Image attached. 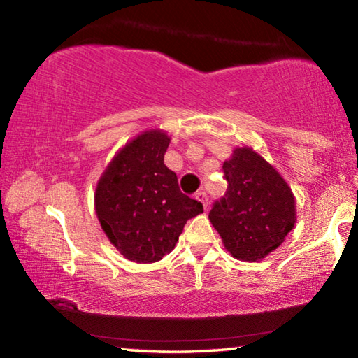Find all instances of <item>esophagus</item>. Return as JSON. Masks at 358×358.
<instances>
[{"label":"esophagus","instance_id":"obj_1","mask_svg":"<svg viewBox=\"0 0 358 358\" xmlns=\"http://www.w3.org/2000/svg\"><path fill=\"white\" fill-rule=\"evenodd\" d=\"M196 199H197V201L202 202L203 208H208V196H207V192H205V191L196 192Z\"/></svg>","mask_w":358,"mask_h":358}]
</instances>
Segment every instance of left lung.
Here are the masks:
<instances>
[{
  "label": "left lung",
  "instance_id": "left-lung-1",
  "mask_svg": "<svg viewBox=\"0 0 358 358\" xmlns=\"http://www.w3.org/2000/svg\"><path fill=\"white\" fill-rule=\"evenodd\" d=\"M222 169L229 187L208 220L230 256L259 262L295 227V196L282 175L248 145L235 147Z\"/></svg>",
  "mask_w": 358,
  "mask_h": 358
}]
</instances>
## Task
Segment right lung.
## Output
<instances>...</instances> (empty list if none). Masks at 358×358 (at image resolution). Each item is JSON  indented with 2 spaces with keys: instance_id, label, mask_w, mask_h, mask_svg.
<instances>
[{
  "instance_id": "right-lung-1",
  "label": "right lung",
  "mask_w": 358,
  "mask_h": 358,
  "mask_svg": "<svg viewBox=\"0 0 358 358\" xmlns=\"http://www.w3.org/2000/svg\"><path fill=\"white\" fill-rule=\"evenodd\" d=\"M169 143L159 128L141 132L115 153L96 185L94 210L106 237L137 264L161 260L177 245L186 221L203 213L164 164Z\"/></svg>"
}]
</instances>
